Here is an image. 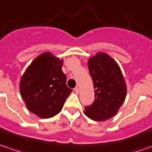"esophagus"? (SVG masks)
I'll return each instance as SVG.
<instances>
[{
  "mask_svg": "<svg viewBox=\"0 0 152 152\" xmlns=\"http://www.w3.org/2000/svg\"><path fill=\"white\" fill-rule=\"evenodd\" d=\"M74 92L77 94H78V93H79V88H78V87H76V88H74Z\"/></svg>",
  "mask_w": 152,
  "mask_h": 152,
  "instance_id": "34e87169",
  "label": "esophagus"
}]
</instances>
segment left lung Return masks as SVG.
Wrapping results in <instances>:
<instances>
[{"label":"left lung","mask_w":152,"mask_h":152,"mask_svg":"<svg viewBox=\"0 0 152 152\" xmlns=\"http://www.w3.org/2000/svg\"><path fill=\"white\" fill-rule=\"evenodd\" d=\"M93 79L95 99L85 107V114L94 121L113 118L124 102L126 86L122 71L113 58L105 53H98L88 62Z\"/></svg>","instance_id":"8db88e82"}]
</instances>
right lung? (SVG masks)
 I'll list each match as a JSON object with an SVG mask.
<instances>
[{"label":"right lung","instance_id":"obj_1","mask_svg":"<svg viewBox=\"0 0 152 152\" xmlns=\"http://www.w3.org/2000/svg\"><path fill=\"white\" fill-rule=\"evenodd\" d=\"M63 60L49 52L40 54L23 74L20 91L27 108L41 118L58 114L72 89L66 85Z\"/></svg>","mask_w":152,"mask_h":152}]
</instances>
